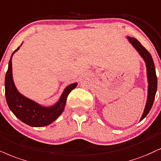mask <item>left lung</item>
Segmentation results:
<instances>
[{
    "instance_id": "1",
    "label": "left lung",
    "mask_w": 161,
    "mask_h": 161,
    "mask_svg": "<svg viewBox=\"0 0 161 161\" xmlns=\"http://www.w3.org/2000/svg\"><path fill=\"white\" fill-rule=\"evenodd\" d=\"M127 40L133 47L138 52L141 58L144 60L145 64L146 67V74L147 79H148V95H147V100L146 106H145L144 111L139 121H142L146 117L148 112H150L152 106L154 103V97L157 92V88H158V79H157L155 67H154V61H153L152 55L150 53L145 49L142 46V44L139 42L136 38L130 37V36H127Z\"/></svg>"
}]
</instances>
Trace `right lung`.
<instances>
[{"mask_svg":"<svg viewBox=\"0 0 161 161\" xmlns=\"http://www.w3.org/2000/svg\"><path fill=\"white\" fill-rule=\"evenodd\" d=\"M22 45V43L21 44ZM20 46L13 52L9 61L8 69L6 73L5 96L7 103L9 109L23 123L35 127L47 126L61 115L64 110L67 96L78 83H72L66 87L59 100L52 106H42L34 100L26 97L16 88L13 77L12 58L15 52L20 49Z\"/></svg>","mask_w":161,"mask_h":161,"instance_id":"obj_1","label":"right lung"}]
</instances>
